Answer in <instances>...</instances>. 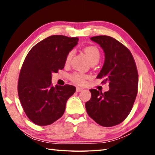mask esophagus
Instances as JSON below:
<instances>
[{"instance_id": "obj_1", "label": "esophagus", "mask_w": 155, "mask_h": 155, "mask_svg": "<svg viewBox=\"0 0 155 155\" xmlns=\"http://www.w3.org/2000/svg\"><path fill=\"white\" fill-rule=\"evenodd\" d=\"M82 90H83V89L81 87H77V90H76V91H77V92H79V91H81Z\"/></svg>"}]
</instances>
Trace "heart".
I'll return each mask as SVG.
<instances>
[{"mask_svg":"<svg viewBox=\"0 0 155 155\" xmlns=\"http://www.w3.org/2000/svg\"><path fill=\"white\" fill-rule=\"evenodd\" d=\"M84 52L86 54V56L88 57L91 63L97 62L98 63L101 58V53H100V51L98 48L96 46H89L85 47L83 50ZM73 56V51H71L68 52L66 57H65V64H68L70 62V59H72ZM88 77L87 75L82 74V73L80 72H74L70 75V80H71L72 82L75 83L76 84H78V85H83L85 83V79Z\"/></svg>","mask_w":155,"mask_h":155,"instance_id":"1","label":"heart"}]
</instances>
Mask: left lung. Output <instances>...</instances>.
I'll return each instance as SVG.
<instances>
[{
    "label": "left lung",
    "instance_id": "1",
    "mask_svg": "<svg viewBox=\"0 0 155 155\" xmlns=\"http://www.w3.org/2000/svg\"><path fill=\"white\" fill-rule=\"evenodd\" d=\"M103 49L105 60L97 78L109 82V90L103 93L91 89L85 103L87 114L105 127L117 125L127 118L137 94L138 72L130 51L122 43L107 35L91 38Z\"/></svg>",
    "mask_w": 155,
    "mask_h": 155
}]
</instances>
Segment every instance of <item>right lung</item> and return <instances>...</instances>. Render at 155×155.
Returning <instances> with one entry per match:
<instances>
[{"label":"right lung","mask_w":155,"mask_h":155,"mask_svg":"<svg viewBox=\"0 0 155 155\" xmlns=\"http://www.w3.org/2000/svg\"><path fill=\"white\" fill-rule=\"evenodd\" d=\"M78 38L51 35L35 44L21 68L18 93L23 110L39 126L51 124L64 114L68 99L76 91L73 85H56L52 73L64 69L65 57L77 44Z\"/></svg>","instance_id":"right-lung-1"}]
</instances>
